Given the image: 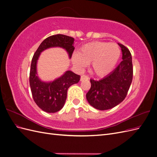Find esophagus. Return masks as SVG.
<instances>
[{
  "mask_svg": "<svg viewBox=\"0 0 157 157\" xmlns=\"http://www.w3.org/2000/svg\"><path fill=\"white\" fill-rule=\"evenodd\" d=\"M88 79H89V77L87 75H82L81 77H80V80H81V81H82V80H88Z\"/></svg>",
  "mask_w": 157,
  "mask_h": 157,
  "instance_id": "esophagus-1",
  "label": "esophagus"
}]
</instances>
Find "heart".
<instances>
[{
    "instance_id": "b5f03b06",
    "label": "heart",
    "mask_w": 157,
    "mask_h": 157,
    "mask_svg": "<svg viewBox=\"0 0 157 157\" xmlns=\"http://www.w3.org/2000/svg\"><path fill=\"white\" fill-rule=\"evenodd\" d=\"M121 56V49L115 43L92 42L83 45L73 55V63L79 68L92 63L93 73L98 77L108 75L115 67Z\"/></svg>"
}]
</instances>
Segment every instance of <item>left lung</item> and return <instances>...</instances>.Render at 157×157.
I'll use <instances>...</instances> for the list:
<instances>
[{"mask_svg": "<svg viewBox=\"0 0 157 157\" xmlns=\"http://www.w3.org/2000/svg\"><path fill=\"white\" fill-rule=\"evenodd\" d=\"M122 50V61L117 68L99 80L90 79L91 87L86 94L88 103L99 110H107L121 103L127 94L133 78V65L130 50L118 44Z\"/></svg>", "mask_w": 157, "mask_h": 157, "instance_id": "obj_1", "label": "left lung"}]
</instances>
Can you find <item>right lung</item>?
<instances>
[{
  "instance_id": "right-lung-1",
  "label": "right lung",
  "mask_w": 157,
  "mask_h": 157,
  "mask_svg": "<svg viewBox=\"0 0 157 157\" xmlns=\"http://www.w3.org/2000/svg\"><path fill=\"white\" fill-rule=\"evenodd\" d=\"M75 39L67 35L58 34L46 38L35 52L31 61L29 84L32 96L36 105L46 113H56L63 108L68 88L78 83L80 76L67 71L59 78L51 82H44L36 76V62L40 52L51 47H62L67 51L71 58L75 47Z\"/></svg>"
}]
</instances>
